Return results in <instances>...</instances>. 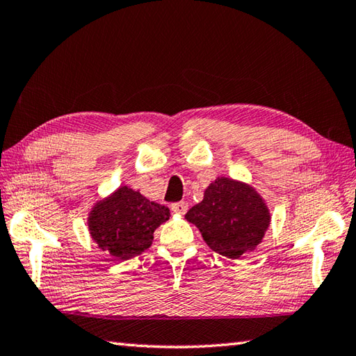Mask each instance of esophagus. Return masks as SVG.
<instances>
[{"mask_svg":"<svg viewBox=\"0 0 356 356\" xmlns=\"http://www.w3.org/2000/svg\"><path fill=\"white\" fill-rule=\"evenodd\" d=\"M186 210H188L186 202H176V204L171 205V211L176 214H185Z\"/></svg>","mask_w":356,"mask_h":356,"instance_id":"1","label":"esophagus"}]
</instances>
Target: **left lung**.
<instances>
[{
    "instance_id": "left-lung-1",
    "label": "left lung",
    "mask_w": 356,
    "mask_h": 356,
    "mask_svg": "<svg viewBox=\"0 0 356 356\" xmlns=\"http://www.w3.org/2000/svg\"><path fill=\"white\" fill-rule=\"evenodd\" d=\"M213 252L239 259L253 252L270 227L266 200L252 185L220 176L208 185L204 199L185 214Z\"/></svg>"
}]
</instances>
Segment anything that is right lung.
<instances>
[{"mask_svg":"<svg viewBox=\"0 0 356 356\" xmlns=\"http://www.w3.org/2000/svg\"><path fill=\"white\" fill-rule=\"evenodd\" d=\"M168 219V207L151 202L129 186H120L92 207L88 228L100 250L127 261L149 248L154 229Z\"/></svg>","mask_w":356,"mask_h":356,"instance_id":"right-lung-1","label":"right lung"}]
</instances>
